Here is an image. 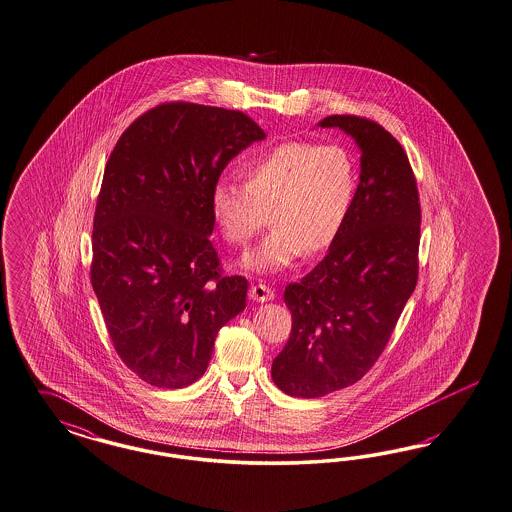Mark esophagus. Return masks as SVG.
<instances>
[{
  "instance_id": "1",
  "label": "esophagus",
  "mask_w": 512,
  "mask_h": 512,
  "mask_svg": "<svg viewBox=\"0 0 512 512\" xmlns=\"http://www.w3.org/2000/svg\"><path fill=\"white\" fill-rule=\"evenodd\" d=\"M249 299L257 300V302H268V300L274 299V291L263 283H257V285L249 287Z\"/></svg>"
}]
</instances>
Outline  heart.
<instances>
[{
  "label": "heart",
  "instance_id": "obj_1",
  "mask_svg": "<svg viewBox=\"0 0 512 512\" xmlns=\"http://www.w3.org/2000/svg\"><path fill=\"white\" fill-rule=\"evenodd\" d=\"M246 183L221 179L210 210L230 246L244 247L268 221L274 229L244 257L253 272L293 265L302 251L318 255L335 244L357 189L353 157L340 145L285 141L244 164Z\"/></svg>",
  "mask_w": 512,
  "mask_h": 512
}]
</instances>
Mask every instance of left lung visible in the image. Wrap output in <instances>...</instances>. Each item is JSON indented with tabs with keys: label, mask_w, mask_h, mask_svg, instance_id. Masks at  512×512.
Here are the masks:
<instances>
[{
	"label": "left lung",
	"mask_w": 512,
	"mask_h": 512,
	"mask_svg": "<svg viewBox=\"0 0 512 512\" xmlns=\"http://www.w3.org/2000/svg\"><path fill=\"white\" fill-rule=\"evenodd\" d=\"M361 149L352 210L329 253L285 287L293 316L272 380L291 397L314 399L361 380L384 352L418 282L420 196L405 149L384 126L331 115Z\"/></svg>",
	"instance_id": "obj_1"
}]
</instances>
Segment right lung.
<instances>
[{
	"instance_id": "add662e5",
	"label": "right lung",
	"mask_w": 512,
	"mask_h": 512,
	"mask_svg": "<svg viewBox=\"0 0 512 512\" xmlns=\"http://www.w3.org/2000/svg\"><path fill=\"white\" fill-rule=\"evenodd\" d=\"M265 138L242 111L168 102L130 124L107 160L90 282L119 357L151 386L196 382L219 329L246 308V278L223 276L210 242V193Z\"/></svg>"
}]
</instances>
